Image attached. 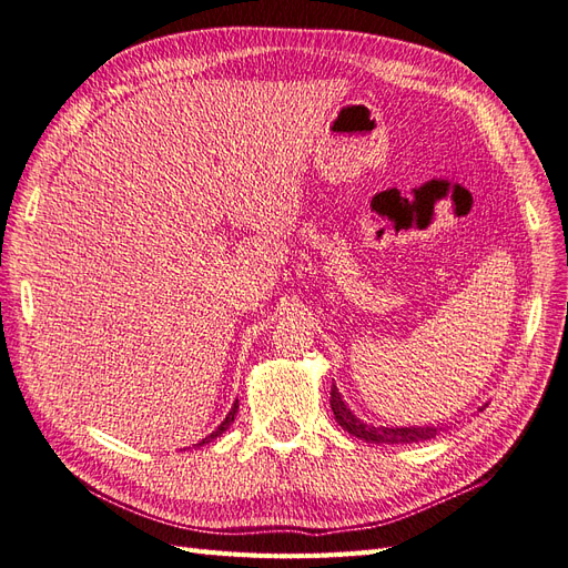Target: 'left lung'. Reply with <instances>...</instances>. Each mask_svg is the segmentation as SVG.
Instances as JSON below:
<instances>
[{"label":"left lung","instance_id":"left-lung-1","mask_svg":"<svg viewBox=\"0 0 568 568\" xmlns=\"http://www.w3.org/2000/svg\"><path fill=\"white\" fill-rule=\"evenodd\" d=\"M331 408L336 423L347 432L357 436V439L367 442V444H417V442H427L434 439L444 427H376L359 419L351 408H347L338 386H331Z\"/></svg>","mask_w":568,"mask_h":568}]
</instances>
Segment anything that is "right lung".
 <instances>
[{
  "instance_id": "obj_1",
  "label": "right lung",
  "mask_w": 568,
  "mask_h": 568,
  "mask_svg": "<svg viewBox=\"0 0 568 568\" xmlns=\"http://www.w3.org/2000/svg\"><path fill=\"white\" fill-rule=\"evenodd\" d=\"M237 410H240V403L235 400V405H232V410L227 413V417L223 419V423H221V425H217V429H215V432H211V434L206 436V439H201V442H199V444H194V446L199 448V446H203V444H209V442L217 439V436H221V434H223V432H225V429H227V427H230L232 423H235V415H237Z\"/></svg>"
}]
</instances>
